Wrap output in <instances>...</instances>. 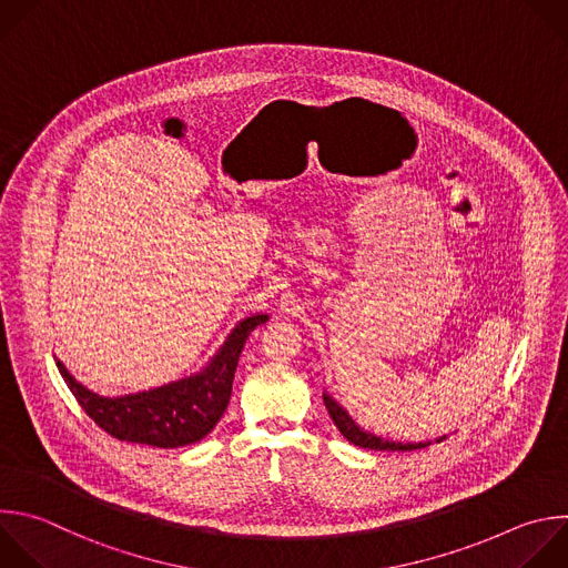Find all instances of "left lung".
<instances>
[{"label":"left lung","instance_id":"8db88e82","mask_svg":"<svg viewBox=\"0 0 568 568\" xmlns=\"http://www.w3.org/2000/svg\"><path fill=\"white\" fill-rule=\"evenodd\" d=\"M323 402H325V408L334 422V426L338 428V433L354 446H361V448H369V450H419V448H426L430 446V442H419V444H402V442H390V439H382L376 437L372 433H365L363 428H358L352 417L329 397V395H323ZM446 437H439L437 442H444Z\"/></svg>","mask_w":568,"mask_h":568}]
</instances>
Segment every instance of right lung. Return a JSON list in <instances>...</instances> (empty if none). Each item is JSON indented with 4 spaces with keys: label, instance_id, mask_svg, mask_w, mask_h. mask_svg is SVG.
<instances>
[{
    "label": "right lung",
    "instance_id": "right-lung-1",
    "mask_svg": "<svg viewBox=\"0 0 568 568\" xmlns=\"http://www.w3.org/2000/svg\"><path fill=\"white\" fill-rule=\"evenodd\" d=\"M270 316L241 321L210 365L186 379L124 397H100L78 384L62 361L58 369L84 413L111 437L155 448H178L207 437L232 397L234 372L250 332Z\"/></svg>",
    "mask_w": 568,
    "mask_h": 568
}]
</instances>
